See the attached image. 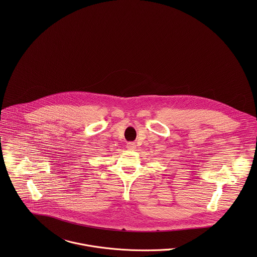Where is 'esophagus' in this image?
<instances>
[{"label":"esophagus","instance_id":"34e87169","mask_svg":"<svg viewBox=\"0 0 257 257\" xmlns=\"http://www.w3.org/2000/svg\"><path fill=\"white\" fill-rule=\"evenodd\" d=\"M126 147L130 149V150H135L136 149V144L135 143H128L127 145H126Z\"/></svg>","mask_w":257,"mask_h":257}]
</instances>
